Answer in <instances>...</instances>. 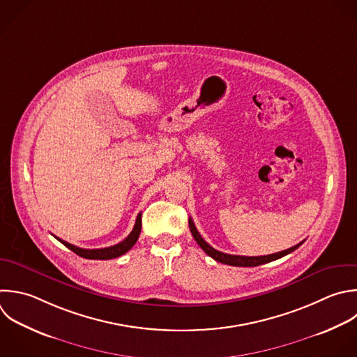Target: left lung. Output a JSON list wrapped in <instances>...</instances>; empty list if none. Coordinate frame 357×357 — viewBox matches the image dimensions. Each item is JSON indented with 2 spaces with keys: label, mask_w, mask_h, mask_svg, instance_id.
<instances>
[{
  "label": "left lung",
  "mask_w": 357,
  "mask_h": 357,
  "mask_svg": "<svg viewBox=\"0 0 357 357\" xmlns=\"http://www.w3.org/2000/svg\"><path fill=\"white\" fill-rule=\"evenodd\" d=\"M188 225H190V230H191V234L192 237L195 238V241L198 243V245L209 255L212 257L215 261L218 262H222V264H226V265H233V266H258V265H262V264H266V262H271V261H275L278 258H282L290 252H293L296 248H298L304 240L287 250H283V251H279V252H275V254H269V255H261V257H245V255H231V254H225V252H220L218 250H215L213 247H211L202 237L201 234L198 233L192 219L190 218L188 220Z\"/></svg>",
  "instance_id": "8db88e82"
}]
</instances>
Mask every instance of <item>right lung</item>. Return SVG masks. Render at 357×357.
<instances>
[{"label":"right lung","mask_w":357,"mask_h":357,"mask_svg":"<svg viewBox=\"0 0 357 357\" xmlns=\"http://www.w3.org/2000/svg\"><path fill=\"white\" fill-rule=\"evenodd\" d=\"M141 216H142V213H138L132 231L121 243H119L116 245H112V247L88 250V248H79L77 245H73V244H70V243H67V241H64V240H61L59 237H56V238L60 243H63L67 248H70L71 251H74L75 254H78L79 257L86 258V259H112V258H117V257L126 254L128 250H131L132 245L137 243V240L139 237V233H141V227H142Z\"/></svg>","instance_id":"1"}]
</instances>
